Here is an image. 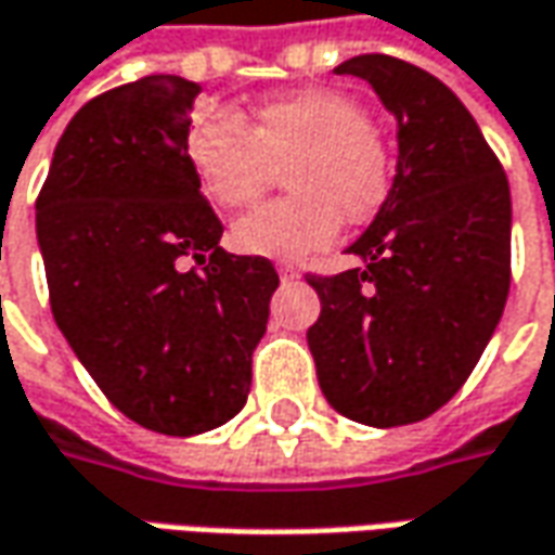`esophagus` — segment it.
I'll return each instance as SVG.
<instances>
[{"label":"esophagus","mask_w":555,"mask_h":555,"mask_svg":"<svg viewBox=\"0 0 555 555\" xmlns=\"http://www.w3.org/2000/svg\"><path fill=\"white\" fill-rule=\"evenodd\" d=\"M276 270L282 282H295V279H300V270H297L295 263H279Z\"/></svg>","instance_id":"34e87169"}]
</instances>
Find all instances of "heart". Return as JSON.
<instances>
[{
	"mask_svg": "<svg viewBox=\"0 0 555 555\" xmlns=\"http://www.w3.org/2000/svg\"><path fill=\"white\" fill-rule=\"evenodd\" d=\"M186 159L205 196L236 211L258 202L285 171L295 196L267 202L233 223L242 255L297 260L335 240L340 215L359 223L384 205L392 183L390 146L369 109L335 88L279 98L240 119L211 113L190 128Z\"/></svg>",
	"mask_w": 555,
	"mask_h": 555,
	"instance_id": "obj_1",
	"label": "heart"
}]
</instances>
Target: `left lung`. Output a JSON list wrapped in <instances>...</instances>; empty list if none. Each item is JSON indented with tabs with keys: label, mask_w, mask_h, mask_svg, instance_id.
Masks as SVG:
<instances>
[{
	"label": "left lung",
	"mask_w": 555,
	"mask_h": 555,
	"mask_svg": "<svg viewBox=\"0 0 555 555\" xmlns=\"http://www.w3.org/2000/svg\"><path fill=\"white\" fill-rule=\"evenodd\" d=\"M396 116V178L362 260L310 276L322 313L307 332L332 409L369 427L430 417L464 387L509 292V183L469 109L427 69L390 54L335 67Z\"/></svg>",
	"instance_id": "obj_1"
}]
</instances>
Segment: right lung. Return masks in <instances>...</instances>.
Here are the masks:
<instances>
[{"mask_svg": "<svg viewBox=\"0 0 555 555\" xmlns=\"http://www.w3.org/2000/svg\"><path fill=\"white\" fill-rule=\"evenodd\" d=\"M202 88L144 76L88 101L36 199L51 313L104 396L146 430L196 436L240 414L279 276L227 255L186 159Z\"/></svg>", "mask_w": 555, "mask_h": 555, "instance_id": "obj_1", "label": "right lung"}]
</instances>
